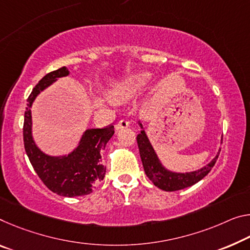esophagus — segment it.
<instances>
[{"label":"esophagus","instance_id":"obj_1","mask_svg":"<svg viewBox=\"0 0 250 250\" xmlns=\"http://www.w3.org/2000/svg\"><path fill=\"white\" fill-rule=\"evenodd\" d=\"M130 125V122L128 120H120L116 125V130H121L125 128H128Z\"/></svg>","mask_w":250,"mask_h":250}]
</instances>
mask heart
Returning a JSON list of instances; mask_svg holds the SVG:
<instances>
[{"instance_id":"heart-1","label":"heart","mask_w":250,"mask_h":250,"mask_svg":"<svg viewBox=\"0 0 250 250\" xmlns=\"http://www.w3.org/2000/svg\"><path fill=\"white\" fill-rule=\"evenodd\" d=\"M150 79H151V73L148 71H139V72L131 73L114 83L106 96L113 104H125V102L139 96L146 89Z\"/></svg>"}]
</instances>
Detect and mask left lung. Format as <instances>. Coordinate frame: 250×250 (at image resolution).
I'll list each match as a JSON object with an SVG mask.
<instances>
[{"label":"left lung","mask_w":250,"mask_h":250,"mask_svg":"<svg viewBox=\"0 0 250 250\" xmlns=\"http://www.w3.org/2000/svg\"><path fill=\"white\" fill-rule=\"evenodd\" d=\"M138 124L140 125L141 131L137 136V142L138 146H139L140 158L142 165H144L145 172L146 177L152 181V184L159 189L165 190V191H177V190L191 187L192 185L197 184L198 181H200L207 176L211 168L215 166L218 156H219L220 148L218 150L216 157L209 164L204 166L203 168L190 172L171 171L162 165L159 157L154 151L152 145L150 144L149 138L144 130L141 121H138Z\"/></svg>","instance_id":"8db88e82"}]
</instances>
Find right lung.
Masks as SVG:
<instances>
[{"label": "right lung", "instance_id": "obj_1", "mask_svg": "<svg viewBox=\"0 0 250 250\" xmlns=\"http://www.w3.org/2000/svg\"><path fill=\"white\" fill-rule=\"evenodd\" d=\"M70 71L62 68L44 75L35 85L29 99L24 113L23 140L29 160L51 191L63 197H78L92 192L94 185L104 180L105 168L102 165L101 151L112 138L114 126L104 129H86L78 146L62 156H50L43 152L35 144L32 133V112L31 108L42 91L49 88L59 78L68 77Z\"/></svg>", "mask_w": 250, "mask_h": 250}]
</instances>
